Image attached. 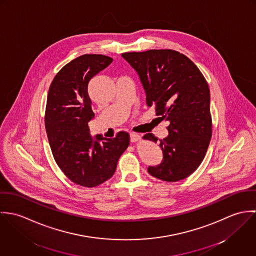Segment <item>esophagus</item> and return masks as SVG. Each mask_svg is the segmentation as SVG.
<instances>
[{
    "mask_svg": "<svg viewBox=\"0 0 256 256\" xmlns=\"http://www.w3.org/2000/svg\"><path fill=\"white\" fill-rule=\"evenodd\" d=\"M141 139V136L137 133H130V140L131 142H137Z\"/></svg>",
    "mask_w": 256,
    "mask_h": 256,
    "instance_id": "1",
    "label": "esophagus"
}]
</instances>
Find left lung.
<instances>
[{
	"instance_id": "8db88e82",
	"label": "left lung",
	"mask_w": 256,
	"mask_h": 256,
	"mask_svg": "<svg viewBox=\"0 0 256 256\" xmlns=\"http://www.w3.org/2000/svg\"><path fill=\"white\" fill-rule=\"evenodd\" d=\"M122 57L137 71L148 106L166 120L168 136L160 140L162 160L148 172L176 182L192 174L203 162L212 137L210 90L197 66L172 49L126 52ZM156 143L152 133L143 137Z\"/></svg>"
}]
</instances>
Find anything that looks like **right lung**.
I'll use <instances>...</instances> for the list:
<instances>
[{
    "mask_svg": "<svg viewBox=\"0 0 256 256\" xmlns=\"http://www.w3.org/2000/svg\"><path fill=\"white\" fill-rule=\"evenodd\" d=\"M112 58L84 54L66 64L53 78L45 110V128L54 160L63 174L84 187H96L114 174L118 160L129 146V134L114 138L90 135L94 117L88 86Z\"/></svg>",
    "mask_w": 256,
    "mask_h": 256,
    "instance_id": "obj_1",
    "label": "right lung"
}]
</instances>
